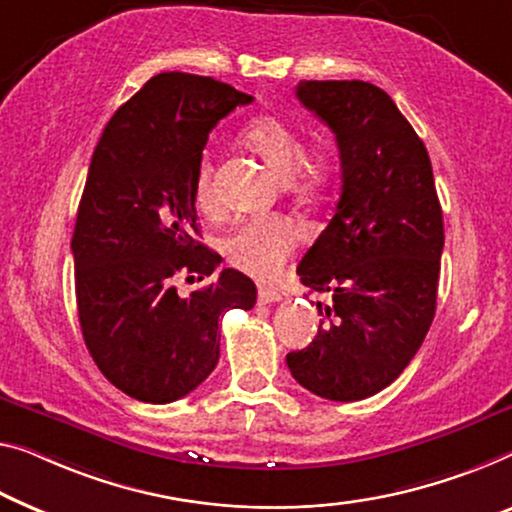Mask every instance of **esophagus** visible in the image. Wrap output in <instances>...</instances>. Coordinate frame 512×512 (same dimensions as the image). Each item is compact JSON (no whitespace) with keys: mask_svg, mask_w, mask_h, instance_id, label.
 Masks as SVG:
<instances>
[{"mask_svg":"<svg viewBox=\"0 0 512 512\" xmlns=\"http://www.w3.org/2000/svg\"><path fill=\"white\" fill-rule=\"evenodd\" d=\"M257 299H259V303H276V301L282 299V294L278 292V289H273V287H259Z\"/></svg>","mask_w":512,"mask_h":512,"instance_id":"34e87169","label":"esophagus"}]
</instances>
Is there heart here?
<instances>
[{
  "label": "heart",
  "mask_w": 512,
  "mask_h": 512,
  "mask_svg": "<svg viewBox=\"0 0 512 512\" xmlns=\"http://www.w3.org/2000/svg\"><path fill=\"white\" fill-rule=\"evenodd\" d=\"M243 142L273 172L301 190L322 188L331 177V156L326 149H303L296 128L276 114H262L243 131ZM195 197L200 207L213 204V160L202 156L195 174ZM299 241V227L280 216H255L243 220L227 236L223 250L236 269L257 278H273L285 266Z\"/></svg>",
  "instance_id": "obj_1"
}]
</instances>
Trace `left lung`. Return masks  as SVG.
<instances>
[{
	"label": "left lung",
	"instance_id": "1",
	"mask_svg": "<svg viewBox=\"0 0 512 512\" xmlns=\"http://www.w3.org/2000/svg\"><path fill=\"white\" fill-rule=\"evenodd\" d=\"M299 101L335 133L342 188L333 218L296 273L319 331L289 352L292 377L319 398H370L421 349L434 310L444 216L421 137L393 98L363 80H303Z\"/></svg>",
	"mask_w": 512,
	"mask_h": 512
}]
</instances>
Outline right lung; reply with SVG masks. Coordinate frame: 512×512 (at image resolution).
<instances>
[{
	"instance_id": "obj_1",
	"label": "right lung",
	"mask_w": 512,
	"mask_h": 512,
	"mask_svg": "<svg viewBox=\"0 0 512 512\" xmlns=\"http://www.w3.org/2000/svg\"><path fill=\"white\" fill-rule=\"evenodd\" d=\"M253 96L213 78L158 73L114 112L91 156L71 241L82 338L105 379L167 404L207 379L218 317L250 310L255 282L195 239V174L209 133ZM212 282L188 297L176 278Z\"/></svg>"
}]
</instances>
